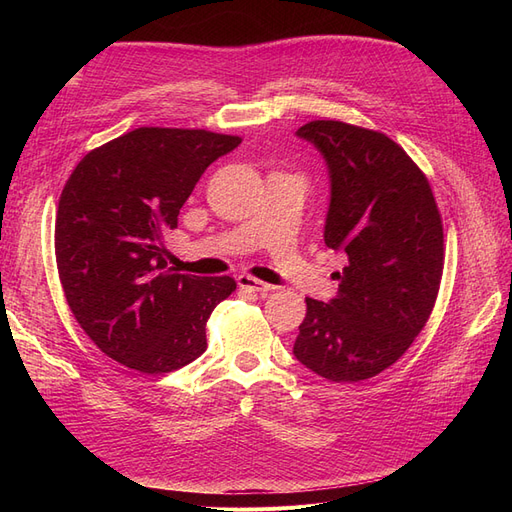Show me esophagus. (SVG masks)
<instances>
[{"instance_id": "1", "label": "esophagus", "mask_w": 512, "mask_h": 512, "mask_svg": "<svg viewBox=\"0 0 512 512\" xmlns=\"http://www.w3.org/2000/svg\"><path fill=\"white\" fill-rule=\"evenodd\" d=\"M237 284H239V288H243V290H254V292H260V294L273 290L271 284L260 282V280H256V277H252V275H239V277H237Z\"/></svg>"}]
</instances>
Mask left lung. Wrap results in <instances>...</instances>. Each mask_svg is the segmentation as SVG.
I'll return each mask as SVG.
<instances>
[{"instance_id":"left-lung-1","label":"left lung","mask_w":512,"mask_h":512,"mask_svg":"<svg viewBox=\"0 0 512 512\" xmlns=\"http://www.w3.org/2000/svg\"><path fill=\"white\" fill-rule=\"evenodd\" d=\"M297 136L329 168L324 243L346 256L337 297L305 299L294 356L331 382L374 378L423 331L444 269V232L423 170L389 136L309 121Z\"/></svg>"}]
</instances>
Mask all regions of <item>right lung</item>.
<instances>
[{
	"label": "right lung",
	"mask_w": 512,
	"mask_h": 512,
	"mask_svg": "<svg viewBox=\"0 0 512 512\" xmlns=\"http://www.w3.org/2000/svg\"><path fill=\"white\" fill-rule=\"evenodd\" d=\"M239 143L136 128L72 170L55 220L57 271L76 322L113 361L168 374L207 350V320L237 284L166 269L164 237L207 166Z\"/></svg>",
	"instance_id": "add662e5"
}]
</instances>
